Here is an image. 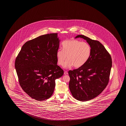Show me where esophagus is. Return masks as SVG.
Segmentation results:
<instances>
[{
  "label": "esophagus",
  "instance_id": "34e87169",
  "mask_svg": "<svg viewBox=\"0 0 126 126\" xmlns=\"http://www.w3.org/2000/svg\"><path fill=\"white\" fill-rule=\"evenodd\" d=\"M68 72H67L66 71L64 72V75H67L68 74Z\"/></svg>",
  "mask_w": 126,
  "mask_h": 126
}]
</instances>
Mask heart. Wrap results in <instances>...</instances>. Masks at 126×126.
Returning a JSON list of instances; mask_svg holds the SVG:
<instances>
[{
    "label": "heart",
    "mask_w": 126,
    "mask_h": 126,
    "mask_svg": "<svg viewBox=\"0 0 126 126\" xmlns=\"http://www.w3.org/2000/svg\"><path fill=\"white\" fill-rule=\"evenodd\" d=\"M62 49H59L57 52L58 63L63 66L67 58L64 66L66 68L72 66L75 68L80 67L87 62L91 56V46L86 42L77 39L67 40L62 43Z\"/></svg>",
    "instance_id": "1"
}]
</instances>
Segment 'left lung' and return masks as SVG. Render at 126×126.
<instances>
[{
  "label": "left lung",
  "instance_id": "obj_1",
  "mask_svg": "<svg viewBox=\"0 0 126 126\" xmlns=\"http://www.w3.org/2000/svg\"><path fill=\"white\" fill-rule=\"evenodd\" d=\"M77 38L86 40L91 46V56L83 65L68 71L69 87L75 98L87 101L99 95L107 86L112 60L110 54L100 42L82 35L75 38Z\"/></svg>",
  "mask_w": 126,
  "mask_h": 126
}]
</instances>
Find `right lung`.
Wrapping results in <instances>:
<instances>
[{"label": "right lung", "instance_id": "add662e5", "mask_svg": "<svg viewBox=\"0 0 126 126\" xmlns=\"http://www.w3.org/2000/svg\"><path fill=\"white\" fill-rule=\"evenodd\" d=\"M58 33L39 36L24 44L15 61L19 82L23 91L37 101L53 94L55 80L64 71L57 65Z\"/></svg>", "mask_w": 126, "mask_h": 126}]
</instances>
